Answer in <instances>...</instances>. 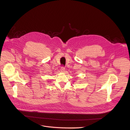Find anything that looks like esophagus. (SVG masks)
<instances>
[{
    "label": "esophagus",
    "mask_w": 130,
    "mask_h": 130,
    "mask_svg": "<svg viewBox=\"0 0 130 130\" xmlns=\"http://www.w3.org/2000/svg\"><path fill=\"white\" fill-rule=\"evenodd\" d=\"M65 71V67H64V66H61V69H60V71H61V72H64Z\"/></svg>",
    "instance_id": "34e87169"
}]
</instances>
